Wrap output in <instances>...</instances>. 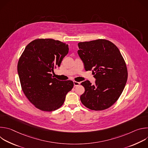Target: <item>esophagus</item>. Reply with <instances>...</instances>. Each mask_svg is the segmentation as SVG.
Returning <instances> with one entry per match:
<instances>
[{"mask_svg": "<svg viewBox=\"0 0 148 148\" xmlns=\"http://www.w3.org/2000/svg\"><path fill=\"white\" fill-rule=\"evenodd\" d=\"M79 84H80V82H77V81H74V87L78 86L79 85Z\"/></svg>", "mask_w": 148, "mask_h": 148, "instance_id": "34e87169", "label": "esophagus"}]
</instances>
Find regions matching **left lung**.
Returning a JSON list of instances; mask_svg holds the SVG:
<instances>
[{
  "instance_id": "obj_1",
  "label": "left lung",
  "mask_w": 148,
  "mask_h": 148,
  "mask_svg": "<svg viewBox=\"0 0 148 148\" xmlns=\"http://www.w3.org/2000/svg\"><path fill=\"white\" fill-rule=\"evenodd\" d=\"M78 54L86 71L92 70L95 84L81 82L85 92L82 104L95 111L107 109L118 100L128 78L126 63L118 48L110 41L98 39L79 42Z\"/></svg>"
}]
</instances>
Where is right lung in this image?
I'll return each mask as SVG.
<instances>
[{
    "label": "right lung",
    "instance_id": "add662e5",
    "mask_svg": "<svg viewBox=\"0 0 148 148\" xmlns=\"http://www.w3.org/2000/svg\"><path fill=\"white\" fill-rule=\"evenodd\" d=\"M69 50V45L60 41L39 38L27 45L19 58L17 72L22 90L41 111H53L61 107L73 88L72 81H60L51 74Z\"/></svg>",
    "mask_w": 148,
    "mask_h": 148
}]
</instances>
